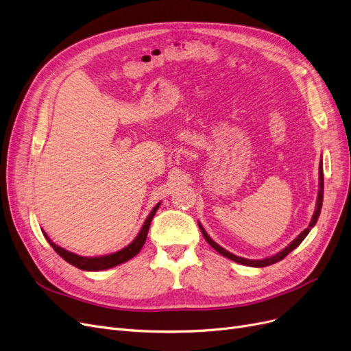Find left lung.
<instances>
[{
  "mask_svg": "<svg viewBox=\"0 0 351 351\" xmlns=\"http://www.w3.org/2000/svg\"><path fill=\"white\" fill-rule=\"evenodd\" d=\"M322 198H324V173H322V162L319 163V191H318V199H317V206H315V213H314V215H313V219H311V223H309V226H308V228H305L300 236H298L289 245L288 247H285L282 252H279L278 254H275V256H271V257H266V258H262V261H250V258H244V257H239V256H236V254H232V253H230V252H227L226 249H223L221 245H218L215 241H213V239L206 234V231L204 230V227L199 224V228H201V232H202V236H204V239L206 240V243H208L213 249H215L219 254H223L224 257H228L230 261H232V262H236V263H240V265H244V266H252V267H265V266H270V265H274V263H278V262H280L282 258H285L287 257L293 249H296L298 245H300L302 241H304V239L308 236V232L311 231V228H313L314 226H315V223H317V219H318V217H319V213H321V206H322Z\"/></svg>",
  "mask_w": 351,
  "mask_h": 351,
  "instance_id": "left-lung-1",
  "label": "left lung"
}]
</instances>
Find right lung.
I'll use <instances>...</instances> for the list:
<instances>
[{"mask_svg": "<svg viewBox=\"0 0 351 351\" xmlns=\"http://www.w3.org/2000/svg\"><path fill=\"white\" fill-rule=\"evenodd\" d=\"M160 206V202L154 206V208L152 210V213L149 214L147 219L145 221V224H143L140 232L137 234V237L130 243L127 247L119 250L117 253H112V254H107V256H99V257H84V256H77L75 253H71L68 250H64L62 247H59L58 244H55L53 241H51L46 232H43L46 240L49 241V244L53 247V250L66 261L68 263L73 265L77 269H82V270H89V271H98V270H106V269H110V267H114L117 265H121L127 261H130V258L134 257L143 247V244H145L146 241V237H147V232H149V227H150V223L152 219L156 214V211H158V208Z\"/></svg>", "mask_w": 351, "mask_h": 351, "instance_id": "obj_1", "label": "right lung"}]
</instances>
